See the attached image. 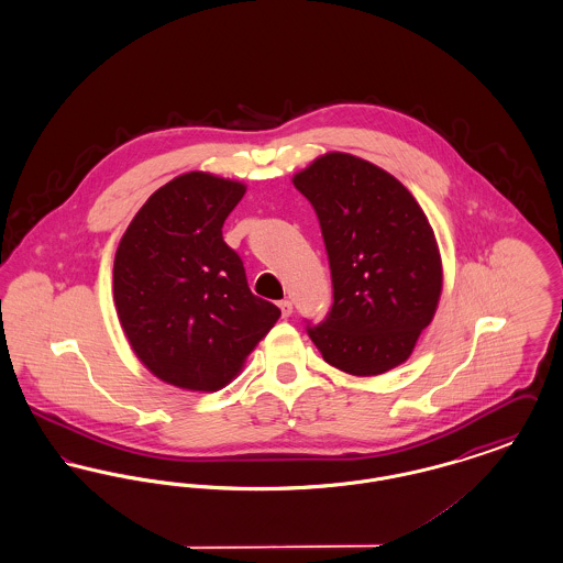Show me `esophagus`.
<instances>
[{
  "label": "esophagus",
  "instance_id": "esophagus-1",
  "mask_svg": "<svg viewBox=\"0 0 563 563\" xmlns=\"http://www.w3.org/2000/svg\"><path fill=\"white\" fill-rule=\"evenodd\" d=\"M278 308H280V314H283V319H289V317L294 314V303H291L289 299H283V301L278 303Z\"/></svg>",
  "mask_w": 563,
  "mask_h": 563
}]
</instances>
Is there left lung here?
Returning <instances> with one entry per match:
<instances>
[{
    "label": "left lung",
    "mask_w": 563,
    "mask_h": 563,
    "mask_svg": "<svg viewBox=\"0 0 563 563\" xmlns=\"http://www.w3.org/2000/svg\"><path fill=\"white\" fill-rule=\"evenodd\" d=\"M291 181L319 214L333 280V308L310 340L350 375L399 367L443 291L429 217L397 177L344 152L322 154Z\"/></svg>",
    "instance_id": "left-lung-1"
}]
</instances>
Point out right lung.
Returning <instances> with one entry per match:
<instances>
[{
	"mask_svg": "<svg viewBox=\"0 0 563 563\" xmlns=\"http://www.w3.org/2000/svg\"><path fill=\"white\" fill-rule=\"evenodd\" d=\"M246 186L184 173L136 211L113 260V303L134 356L164 384L214 393L241 374L280 310L251 294L223 221Z\"/></svg>",
	"mask_w": 563,
	"mask_h": 563,
	"instance_id": "1",
	"label": "right lung"
}]
</instances>
